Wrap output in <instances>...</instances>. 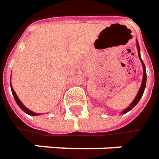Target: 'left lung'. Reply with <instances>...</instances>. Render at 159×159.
<instances>
[{"label": "left lung", "instance_id": "8db88e82", "mask_svg": "<svg viewBox=\"0 0 159 159\" xmlns=\"http://www.w3.org/2000/svg\"><path fill=\"white\" fill-rule=\"evenodd\" d=\"M136 44H137V49H138V55H139V58L140 60V61H141V64H142V67H143V79H142V82H141V85H140V87L139 89V92L137 93V95H136L135 98L133 100V102L130 103V105L128 107V108H126L121 114H126L128 113V111H130V110L134 108V107L135 106L137 103H139V99L141 98V97L143 96V93H144V91H145V88H146V67H145V64L143 62V61L141 60V57H140V49H139V43L138 41H136Z\"/></svg>", "mask_w": 159, "mask_h": 159}]
</instances>
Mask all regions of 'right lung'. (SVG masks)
<instances>
[{"instance_id": "right-lung-1", "label": "right lung", "mask_w": 159, "mask_h": 159, "mask_svg": "<svg viewBox=\"0 0 159 159\" xmlns=\"http://www.w3.org/2000/svg\"><path fill=\"white\" fill-rule=\"evenodd\" d=\"M10 85H11V90H12V93H13V98H14V99H15V101H16L17 104L19 105V107H20L21 110H23L24 112H25V113L28 114V115H30V116H39V115H41V114L35 113V112L31 111V110H30L29 109H27L26 107L25 106L23 103H22V102L20 100V98H18V96H17V94L15 93V92H14V90H13V87H12V85L10 84Z\"/></svg>"}]
</instances>
